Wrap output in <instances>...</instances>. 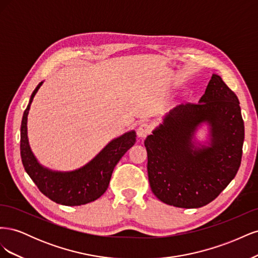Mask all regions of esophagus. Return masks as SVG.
<instances>
[{"mask_svg":"<svg viewBox=\"0 0 258 258\" xmlns=\"http://www.w3.org/2000/svg\"><path fill=\"white\" fill-rule=\"evenodd\" d=\"M151 131H152V127L150 126V124L146 122H143L138 127L137 134H138L139 138H145L146 136L151 134Z\"/></svg>","mask_w":258,"mask_h":258,"instance_id":"1","label":"esophagus"}]
</instances>
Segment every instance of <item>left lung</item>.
<instances>
[{"mask_svg":"<svg viewBox=\"0 0 258 258\" xmlns=\"http://www.w3.org/2000/svg\"><path fill=\"white\" fill-rule=\"evenodd\" d=\"M204 123L209 135L202 145L196 134ZM243 141L238 97L213 74L198 103L174 107L144 141L152 191L177 208L210 204L236 176Z\"/></svg>","mask_w":258,"mask_h":258,"instance_id":"1","label":"left lung"}]
</instances>
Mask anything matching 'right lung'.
<instances>
[{
	"mask_svg": "<svg viewBox=\"0 0 258 258\" xmlns=\"http://www.w3.org/2000/svg\"><path fill=\"white\" fill-rule=\"evenodd\" d=\"M43 82L31 95L22 116L20 155L22 165L31 179L46 197L63 206H82L102 196L111 181L113 170L126 152L136 143V131L131 130L113 139L95 158L73 171H53L43 167L31 151L28 139V114L31 103Z\"/></svg>",
	"mask_w": 258,
	"mask_h": 258,
	"instance_id": "1",
	"label": "right lung"
}]
</instances>
